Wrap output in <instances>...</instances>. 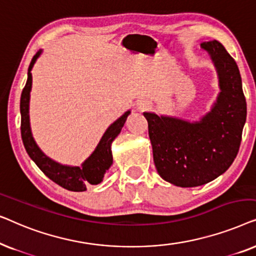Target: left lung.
<instances>
[{
    "label": "left lung",
    "mask_w": 256,
    "mask_h": 256,
    "mask_svg": "<svg viewBox=\"0 0 256 256\" xmlns=\"http://www.w3.org/2000/svg\"><path fill=\"white\" fill-rule=\"evenodd\" d=\"M219 74L218 101L197 124L143 113L148 121L154 162L164 180L194 188L216 180L230 166L239 152L247 104L239 68L222 43H202Z\"/></svg>",
    "instance_id": "obj_1"
}]
</instances>
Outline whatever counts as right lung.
Listing matches in <instances>:
<instances>
[{"label":"right lung","mask_w":256,"mask_h":256,"mask_svg":"<svg viewBox=\"0 0 256 256\" xmlns=\"http://www.w3.org/2000/svg\"><path fill=\"white\" fill-rule=\"evenodd\" d=\"M40 54V51H37L30 62L29 70H28L26 84L22 90V96H20V135H22L24 148H26L28 155L31 157V160L37 164V166L56 184L60 185L62 188L70 191H85L90 185H98L102 182L104 174L113 163L110 144L114 141V138L120 134L130 112L124 113L118 120L110 124V127L104 134L96 149L90 156V158L82 164V168L66 166L56 163L54 160H50L40 152L36 142L34 141L30 129L29 99L31 82H32V76H31L30 71Z\"/></svg>","instance_id":"obj_1"}]
</instances>
